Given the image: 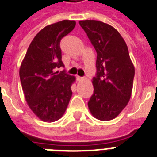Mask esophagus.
I'll return each mask as SVG.
<instances>
[{
  "instance_id": "34e87169",
  "label": "esophagus",
  "mask_w": 157,
  "mask_h": 157,
  "mask_svg": "<svg viewBox=\"0 0 157 157\" xmlns=\"http://www.w3.org/2000/svg\"><path fill=\"white\" fill-rule=\"evenodd\" d=\"M76 80H77L78 81H83V80H84V78H83V77H81V76H76Z\"/></svg>"
}]
</instances>
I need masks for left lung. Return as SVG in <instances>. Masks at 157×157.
Returning <instances> with one entry per match:
<instances>
[{"mask_svg":"<svg viewBox=\"0 0 157 157\" xmlns=\"http://www.w3.org/2000/svg\"><path fill=\"white\" fill-rule=\"evenodd\" d=\"M97 52L94 94L88 106L94 118L114 119L132 96L135 67L124 39L109 24L96 20L79 21Z\"/></svg>","mask_w":157,"mask_h":157,"instance_id":"obj_1","label":"left lung"}]
</instances>
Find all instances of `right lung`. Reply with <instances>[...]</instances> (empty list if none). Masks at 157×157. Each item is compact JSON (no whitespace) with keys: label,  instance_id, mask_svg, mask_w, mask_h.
<instances>
[{"label":"right lung","instance_id":"1","mask_svg":"<svg viewBox=\"0 0 157 157\" xmlns=\"http://www.w3.org/2000/svg\"><path fill=\"white\" fill-rule=\"evenodd\" d=\"M76 21L63 20L47 25L35 35L21 62L19 76L25 101L34 114L52 123L63 115L76 77L63 72L60 40L69 34Z\"/></svg>","mask_w":157,"mask_h":157}]
</instances>
